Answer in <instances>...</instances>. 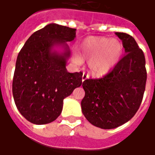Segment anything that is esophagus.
<instances>
[{"mask_svg": "<svg viewBox=\"0 0 155 155\" xmlns=\"http://www.w3.org/2000/svg\"><path fill=\"white\" fill-rule=\"evenodd\" d=\"M88 78H89L88 74H86L85 73H84V74H83V75H82V81H84L85 80H87Z\"/></svg>", "mask_w": 155, "mask_h": 155, "instance_id": "1", "label": "esophagus"}]
</instances>
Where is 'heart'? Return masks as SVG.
<instances>
[{"label":"heart","instance_id":"heart-1","mask_svg":"<svg viewBox=\"0 0 155 155\" xmlns=\"http://www.w3.org/2000/svg\"><path fill=\"white\" fill-rule=\"evenodd\" d=\"M79 51L82 59L89 60L88 67L91 74L103 77L120 61L123 54V45L117 38L89 36L81 42ZM74 61L81 63V59L74 55Z\"/></svg>","mask_w":155,"mask_h":155}]
</instances>
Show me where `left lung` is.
Listing matches in <instances>:
<instances>
[{
	"instance_id": "left-lung-1",
	"label": "left lung",
	"mask_w": 155,
	"mask_h": 155,
	"mask_svg": "<svg viewBox=\"0 0 155 155\" xmlns=\"http://www.w3.org/2000/svg\"><path fill=\"white\" fill-rule=\"evenodd\" d=\"M122 41L125 55L110 73L99 80H85L81 110L94 126L110 130L128 122L139 110L145 90V58L135 40L115 32Z\"/></svg>"
}]
</instances>
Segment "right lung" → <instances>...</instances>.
<instances>
[{"instance_id":"obj_1","label":"right lung","mask_w":155,"mask_h":155,"mask_svg":"<svg viewBox=\"0 0 155 155\" xmlns=\"http://www.w3.org/2000/svg\"><path fill=\"white\" fill-rule=\"evenodd\" d=\"M76 29L51 23L34 32L19 52L12 93L19 112L31 123L45 124L61 114L64 98L82 84V73H69L67 42Z\"/></svg>"}]
</instances>
